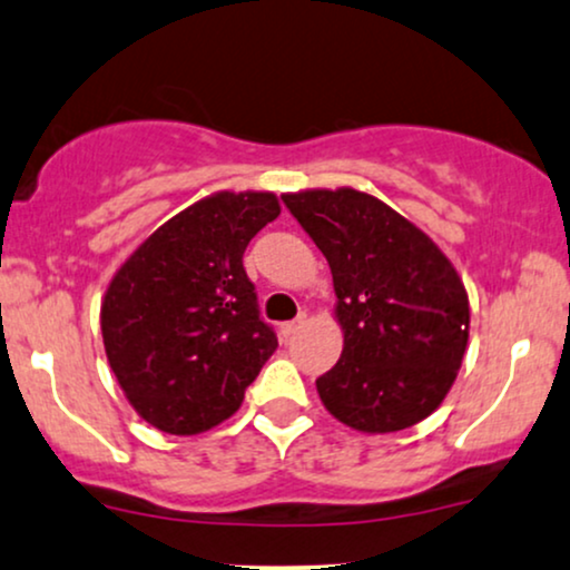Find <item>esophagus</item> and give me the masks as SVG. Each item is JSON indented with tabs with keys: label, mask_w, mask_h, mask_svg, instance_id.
I'll return each instance as SVG.
<instances>
[{
	"label": "esophagus",
	"mask_w": 570,
	"mask_h": 570,
	"mask_svg": "<svg viewBox=\"0 0 570 570\" xmlns=\"http://www.w3.org/2000/svg\"><path fill=\"white\" fill-rule=\"evenodd\" d=\"M302 323H305V313L297 315V318L289 323H281V338H284V342H289V338L302 328Z\"/></svg>",
	"instance_id": "34e87169"
}]
</instances>
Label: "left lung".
<instances>
[{
    "label": "left lung",
    "instance_id": "8db88e82",
    "mask_svg": "<svg viewBox=\"0 0 570 570\" xmlns=\"http://www.w3.org/2000/svg\"><path fill=\"white\" fill-rule=\"evenodd\" d=\"M281 199L334 276L344 350L315 381L321 402L363 434L415 426L442 405L463 365L471 309L458 271L371 194L342 186Z\"/></svg>",
    "mask_w": 570,
    "mask_h": 570
}]
</instances>
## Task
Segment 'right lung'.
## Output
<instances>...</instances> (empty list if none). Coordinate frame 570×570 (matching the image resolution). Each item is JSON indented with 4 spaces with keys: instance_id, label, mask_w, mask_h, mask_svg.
I'll list each match as a JSON object with an SVG mask.
<instances>
[{
    "instance_id": "obj_1",
    "label": "right lung",
    "mask_w": 570,
    "mask_h": 570,
    "mask_svg": "<svg viewBox=\"0 0 570 570\" xmlns=\"http://www.w3.org/2000/svg\"><path fill=\"white\" fill-rule=\"evenodd\" d=\"M278 213L271 191H218L163 223L112 276L99 313L105 352L155 429L218 426L276 352L242 257Z\"/></svg>"
}]
</instances>
